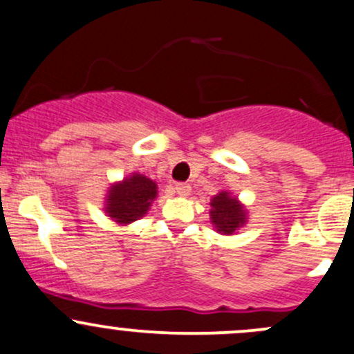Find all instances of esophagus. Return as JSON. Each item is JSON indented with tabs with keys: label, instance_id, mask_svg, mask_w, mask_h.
I'll return each instance as SVG.
<instances>
[{
	"label": "esophagus",
	"instance_id": "obj_1",
	"mask_svg": "<svg viewBox=\"0 0 354 354\" xmlns=\"http://www.w3.org/2000/svg\"><path fill=\"white\" fill-rule=\"evenodd\" d=\"M174 192H176L180 196H188L189 192H192V186L188 183H176V186H174Z\"/></svg>",
	"mask_w": 354,
	"mask_h": 354
}]
</instances>
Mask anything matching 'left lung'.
Here are the masks:
<instances>
[{
	"instance_id": "obj_1",
	"label": "left lung",
	"mask_w": 354,
	"mask_h": 354,
	"mask_svg": "<svg viewBox=\"0 0 354 354\" xmlns=\"http://www.w3.org/2000/svg\"><path fill=\"white\" fill-rule=\"evenodd\" d=\"M209 205H212V209H209L212 223L215 225L216 232H220V234H234L245 223V209L236 201V198L230 196L227 192H221L216 196H213Z\"/></svg>"
}]
</instances>
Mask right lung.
<instances>
[{"mask_svg": "<svg viewBox=\"0 0 354 354\" xmlns=\"http://www.w3.org/2000/svg\"><path fill=\"white\" fill-rule=\"evenodd\" d=\"M154 198L156 183L142 174H133L109 189L106 212L118 223H131L145 216Z\"/></svg>", "mask_w": 354, "mask_h": 354, "instance_id": "add662e5", "label": "right lung"}]
</instances>
